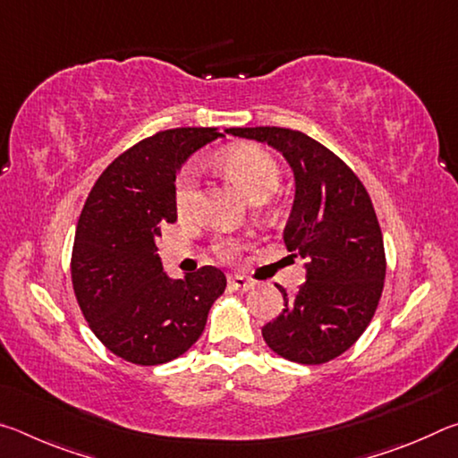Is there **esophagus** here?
I'll use <instances>...</instances> for the list:
<instances>
[{
  "mask_svg": "<svg viewBox=\"0 0 458 458\" xmlns=\"http://www.w3.org/2000/svg\"><path fill=\"white\" fill-rule=\"evenodd\" d=\"M228 284L236 291H250L254 286V281H250V278H246V276L234 275V276H228Z\"/></svg>",
  "mask_w": 458,
  "mask_h": 458,
  "instance_id": "esophagus-1",
  "label": "esophagus"
}]
</instances>
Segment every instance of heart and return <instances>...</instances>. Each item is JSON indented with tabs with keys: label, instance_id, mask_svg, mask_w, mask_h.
<instances>
[{
	"label": "heart",
	"instance_id": "heart-1",
	"mask_svg": "<svg viewBox=\"0 0 458 458\" xmlns=\"http://www.w3.org/2000/svg\"><path fill=\"white\" fill-rule=\"evenodd\" d=\"M224 172L234 177L240 188L246 191V196L254 201H262L278 190L281 185V165L267 149L257 145H238L224 151L220 157ZM174 201L177 212L182 216H190L196 212L199 201L198 190V174L196 167H183L175 180ZM218 250L224 257H232L238 250V242L234 240H220Z\"/></svg>",
	"mask_w": 458,
	"mask_h": 458
}]
</instances>
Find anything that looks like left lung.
Masks as SVG:
<instances>
[{"instance_id":"obj_1","label":"left lung","mask_w":458,"mask_h":458,"mask_svg":"<svg viewBox=\"0 0 458 458\" xmlns=\"http://www.w3.org/2000/svg\"><path fill=\"white\" fill-rule=\"evenodd\" d=\"M281 151L294 174V204L284 228L293 257L307 260V281L262 327L281 358L317 366L339 358L361 337L384 291L386 252L368 190L352 167L305 133L283 127H234Z\"/></svg>"}]
</instances>
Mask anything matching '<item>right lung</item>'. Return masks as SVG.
<instances>
[{
	"label": "right lung",
	"mask_w": 458,
	"mask_h": 458,
	"mask_svg": "<svg viewBox=\"0 0 458 458\" xmlns=\"http://www.w3.org/2000/svg\"><path fill=\"white\" fill-rule=\"evenodd\" d=\"M222 137L214 127L159 131L121 153L92 185L76 224L72 286L92 333L137 366L180 358L199 339L226 289L216 267L169 278L155 238L177 218L175 174Z\"/></svg>",
	"instance_id": "add662e5"
}]
</instances>
